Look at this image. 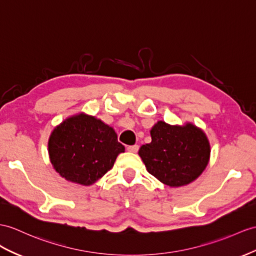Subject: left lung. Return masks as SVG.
<instances>
[{
  "label": "left lung",
  "instance_id": "left-lung-1",
  "mask_svg": "<svg viewBox=\"0 0 256 256\" xmlns=\"http://www.w3.org/2000/svg\"><path fill=\"white\" fill-rule=\"evenodd\" d=\"M54 170L68 182L90 186L114 166L124 146L115 130L101 120L84 113L68 117L48 139Z\"/></svg>",
  "mask_w": 256,
  "mask_h": 256
}]
</instances>
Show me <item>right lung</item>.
I'll return each mask as SVG.
<instances>
[{"mask_svg":"<svg viewBox=\"0 0 256 256\" xmlns=\"http://www.w3.org/2000/svg\"><path fill=\"white\" fill-rule=\"evenodd\" d=\"M151 143L140 148L139 155L148 172L164 184H188L208 164V140L194 124L172 126L160 120L151 129Z\"/></svg>","mask_w":256,"mask_h":256,"instance_id":"1","label":"right lung"}]
</instances>
